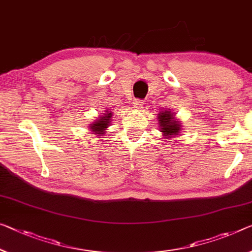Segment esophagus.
<instances>
[{
	"instance_id": "34e87169",
	"label": "esophagus",
	"mask_w": 252,
	"mask_h": 252,
	"mask_svg": "<svg viewBox=\"0 0 252 252\" xmlns=\"http://www.w3.org/2000/svg\"><path fill=\"white\" fill-rule=\"evenodd\" d=\"M143 103H144V102H143V100H139V99H136V100H135V101H134V108H136V109H142V108H143Z\"/></svg>"
}]
</instances>
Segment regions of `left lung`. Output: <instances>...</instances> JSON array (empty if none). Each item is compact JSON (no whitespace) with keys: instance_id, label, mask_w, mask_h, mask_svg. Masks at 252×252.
<instances>
[{"instance_id":"8db88e82","label":"left lung","mask_w":252,"mask_h":252,"mask_svg":"<svg viewBox=\"0 0 252 252\" xmlns=\"http://www.w3.org/2000/svg\"><path fill=\"white\" fill-rule=\"evenodd\" d=\"M158 121H160L158 123H160L162 133L165 135V138L171 135H178L180 131V123L175 119V117L170 114V111H163L158 115Z\"/></svg>"}]
</instances>
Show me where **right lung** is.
<instances>
[{
    "label": "right lung",
    "mask_w": 252,
    "mask_h": 252,
    "mask_svg": "<svg viewBox=\"0 0 252 252\" xmlns=\"http://www.w3.org/2000/svg\"><path fill=\"white\" fill-rule=\"evenodd\" d=\"M111 118V114H106L102 117H100L98 121H96L94 124H92L91 129L94 131V134H104L106 133V129L108 127V124L110 122Z\"/></svg>",
    "instance_id": "obj_1"
}]
</instances>
